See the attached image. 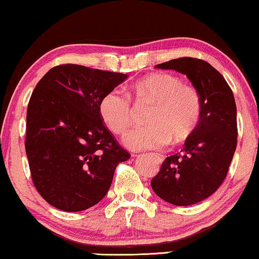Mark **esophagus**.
Instances as JSON below:
<instances>
[{
  "instance_id": "esophagus-1",
  "label": "esophagus",
  "mask_w": 259,
  "mask_h": 259,
  "mask_svg": "<svg viewBox=\"0 0 259 259\" xmlns=\"http://www.w3.org/2000/svg\"><path fill=\"white\" fill-rule=\"evenodd\" d=\"M153 157H154L155 159H157V161L159 162V164H161V162L164 161V158H162L160 154H153Z\"/></svg>"
}]
</instances>
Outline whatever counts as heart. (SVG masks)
Masks as SVG:
<instances>
[{"label":"heart","mask_w":259,"mask_h":259,"mask_svg":"<svg viewBox=\"0 0 259 259\" xmlns=\"http://www.w3.org/2000/svg\"><path fill=\"white\" fill-rule=\"evenodd\" d=\"M138 99L155 102L148 113V126L127 133L123 143L134 151L159 150L169 143L183 144L196 133L200 123V94L182 79L168 73H153L134 84ZM99 113L105 126L114 134H123L133 121V109L128 95L120 88L107 92L99 104Z\"/></svg>","instance_id":"b5f03b06"}]
</instances>
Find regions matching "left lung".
<instances>
[{"label": "left lung", "mask_w": 259, "mask_h": 259, "mask_svg": "<svg viewBox=\"0 0 259 259\" xmlns=\"http://www.w3.org/2000/svg\"><path fill=\"white\" fill-rule=\"evenodd\" d=\"M155 68L187 76L200 94L203 111L196 133L180 153L169 155L151 186L158 197L177 206L206 199L224 182L237 146V108L231 88L204 60L180 58Z\"/></svg>", "instance_id": "obj_1"}]
</instances>
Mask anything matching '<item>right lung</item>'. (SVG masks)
<instances>
[{"label": "right lung", "mask_w": 259, "mask_h": 259, "mask_svg": "<svg viewBox=\"0 0 259 259\" xmlns=\"http://www.w3.org/2000/svg\"><path fill=\"white\" fill-rule=\"evenodd\" d=\"M127 76L61 65L35 87L27 109L26 153L35 187L59 210L79 212L97 205L116 166L131 158L99 113L102 97Z\"/></svg>", "instance_id": "right-lung-1"}]
</instances>
